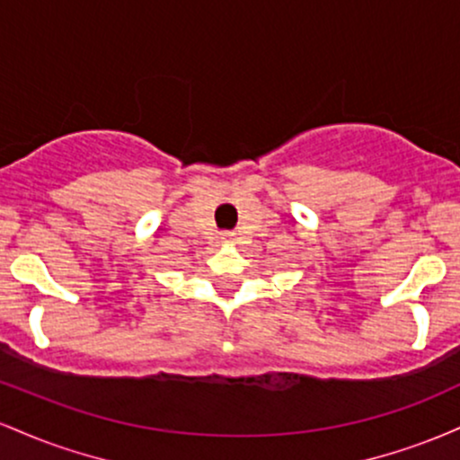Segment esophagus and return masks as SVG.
I'll return each mask as SVG.
<instances>
[{
	"mask_svg": "<svg viewBox=\"0 0 460 460\" xmlns=\"http://www.w3.org/2000/svg\"><path fill=\"white\" fill-rule=\"evenodd\" d=\"M223 240H225V242H234V234H225Z\"/></svg>",
	"mask_w": 460,
	"mask_h": 460,
	"instance_id": "34e87169",
	"label": "esophagus"
}]
</instances>
